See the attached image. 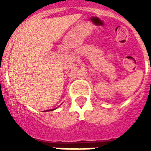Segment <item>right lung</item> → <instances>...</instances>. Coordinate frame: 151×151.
<instances>
[{"mask_svg":"<svg viewBox=\"0 0 151 151\" xmlns=\"http://www.w3.org/2000/svg\"><path fill=\"white\" fill-rule=\"evenodd\" d=\"M53 110H54V109H53ZM46 111H48V110H46Z\"/></svg>","mask_w":151,"mask_h":151,"instance_id":"add662e5","label":"right lung"}]
</instances>
